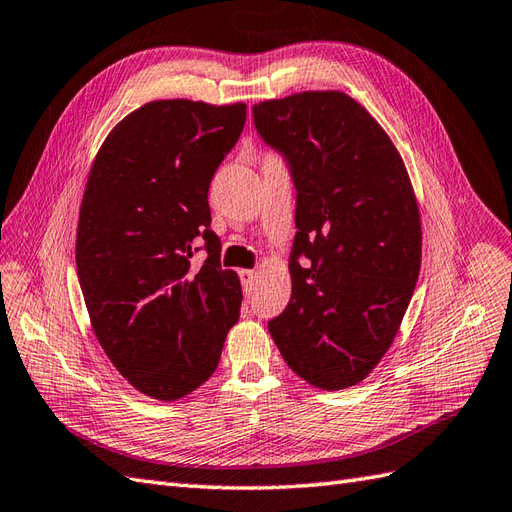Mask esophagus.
<instances>
[{
	"instance_id": "esophagus-1",
	"label": "esophagus",
	"mask_w": 512,
	"mask_h": 512,
	"mask_svg": "<svg viewBox=\"0 0 512 512\" xmlns=\"http://www.w3.org/2000/svg\"><path fill=\"white\" fill-rule=\"evenodd\" d=\"M241 284H243V289H245V293H249L252 291V286H254V280L258 278V271H254V269H243L241 273Z\"/></svg>"
}]
</instances>
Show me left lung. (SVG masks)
<instances>
[{
	"instance_id": "1",
	"label": "left lung",
	"mask_w": 512,
	"mask_h": 512,
	"mask_svg": "<svg viewBox=\"0 0 512 512\" xmlns=\"http://www.w3.org/2000/svg\"><path fill=\"white\" fill-rule=\"evenodd\" d=\"M254 126L289 162L297 191L293 291L269 321L271 339L308 384L347 389L380 363L415 291L413 184L389 134L341 91L267 99L254 106Z\"/></svg>"
}]
</instances>
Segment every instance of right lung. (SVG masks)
<instances>
[{
    "mask_svg": "<svg viewBox=\"0 0 512 512\" xmlns=\"http://www.w3.org/2000/svg\"><path fill=\"white\" fill-rule=\"evenodd\" d=\"M243 102L156 99L99 147L82 195L76 265L99 345L136 391L176 402L213 376L239 321L208 189L245 126ZM209 258L195 270L196 236Z\"/></svg>",
    "mask_w": 512,
    "mask_h": 512,
    "instance_id": "add662e5",
    "label": "right lung"
}]
</instances>
